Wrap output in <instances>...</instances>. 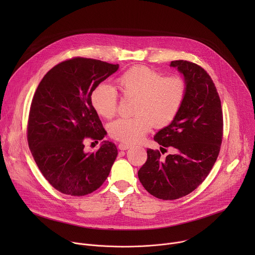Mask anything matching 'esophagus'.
<instances>
[{
  "instance_id": "obj_1",
  "label": "esophagus",
  "mask_w": 255,
  "mask_h": 255,
  "mask_svg": "<svg viewBox=\"0 0 255 255\" xmlns=\"http://www.w3.org/2000/svg\"><path fill=\"white\" fill-rule=\"evenodd\" d=\"M130 147H131V145L126 144V143H120V144L118 145V148H119L120 150H127V149H129Z\"/></svg>"
}]
</instances>
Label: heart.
Segmentation results:
<instances>
[{"mask_svg": "<svg viewBox=\"0 0 255 255\" xmlns=\"http://www.w3.org/2000/svg\"><path fill=\"white\" fill-rule=\"evenodd\" d=\"M126 99L136 100L133 118H120L108 126L110 136L124 143L140 141L151 127L168 126L177 117L188 94L187 80L179 75L165 77L147 66H133L117 80ZM98 115L110 119L118 108L116 91L107 84L98 85L91 94Z\"/></svg>", "mask_w": 255, "mask_h": 255, "instance_id": "heart-1", "label": "heart"}]
</instances>
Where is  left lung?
<instances>
[{"label":"left lung","instance_id":"left-lung-1","mask_svg":"<svg viewBox=\"0 0 255 255\" xmlns=\"http://www.w3.org/2000/svg\"><path fill=\"white\" fill-rule=\"evenodd\" d=\"M188 83L183 108L171 124L158 131L154 140L174 154L160 158L147 149V160L138 170L140 183L160 200H176L195 191L210 173L220 152L223 113L220 97L208 72L188 60H173ZM166 151V149H164Z\"/></svg>","mask_w":255,"mask_h":255}]
</instances>
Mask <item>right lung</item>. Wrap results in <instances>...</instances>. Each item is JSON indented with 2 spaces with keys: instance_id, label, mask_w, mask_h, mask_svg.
I'll return each instance as SVG.
<instances>
[{
  "instance_id": "right-lung-1",
  "label": "right lung",
  "mask_w": 255,
  "mask_h": 255,
  "mask_svg": "<svg viewBox=\"0 0 255 255\" xmlns=\"http://www.w3.org/2000/svg\"><path fill=\"white\" fill-rule=\"evenodd\" d=\"M119 64L74 57L52 67L32 99L27 140L32 156L48 183L62 194L82 197L98 190L117 157L116 145L103 141L85 152L87 138L102 140L106 131L91 104L93 90Z\"/></svg>"
}]
</instances>
